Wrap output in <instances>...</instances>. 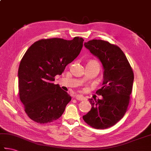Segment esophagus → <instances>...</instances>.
Here are the masks:
<instances>
[{
  "instance_id": "obj_1",
  "label": "esophagus",
  "mask_w": 151,
  "mask_h": 151,
  "mask_svg": "<svg viewBox=\"0 0 151 151\" xmlns=\"http://www.w3.org/2000/svg\"><path fill=\"white\" fill-rule=\"evenodd\" d=\"M75 99L76 100H78V101H83V100L85 99V97L81 95H76L75 96Z\"/></svg>"
}]
</instances>
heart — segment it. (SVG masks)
Here are the masks:
<instances>
[{"label":"heart","instance_id":"1","mask_svg":"<svg viewBox=\"0 0 151 151\" xmlns=\"http://www.w3.org/2000/svg\"><path fill=\"white\" fill-rule=\"evenodd\" d=\"M90 62H91V63H93L97 64V65H99V64L98 62H97V61H96V60H91V61H90Z\"/></svg>","mask_w":151,"mask_h":151}]
</instances>
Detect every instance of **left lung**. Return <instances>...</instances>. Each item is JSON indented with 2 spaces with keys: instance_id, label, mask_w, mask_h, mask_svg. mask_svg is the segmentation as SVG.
<instances>
[{
  "instance_id": "left-lung-1",
  "label": "left lung",
  "mask_w": 151,
  "mask_h": 151,
  "mask_svg": "<svg viewBox=\"0 0 151 151\" xmlns=\"http://www.w3.org/2000/svg\"><path fill=\"white\" fill-rule=\"evenodd\" d=\"M84 46L99 59L104 73L103 86L96 91L103 98L89 99L92 107L83 120L93 128L106 129L116 124L128 110L134 72L125 54L115 44L93 39Z\"/></svg>"
}]
</instances>
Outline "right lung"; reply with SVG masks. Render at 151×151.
Returning <instances> with one entry per match:
<instances>
[{
  "label": "right lung",
  "mask_w": 151,
  "mask_h": 151,
  "mask_svg": "<svg viewBox=\"0 0 151 151\" xmlns=\"http://www.w3.org/2000/svg\"><path fill=\"white\" fill-rule=\"evenodd\" d=\"M84 39L76 37L41 39L33 43L21 60L19 96L26 114L40 124L60 118L71 97L53 82L79 55Z\"/></svg>",
  "instance_id": "add662e5"
}]
</instances>
